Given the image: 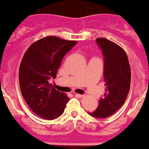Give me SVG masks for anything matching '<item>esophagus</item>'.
I'll return each instance as SVG.
<instances>
[{
    "instance_id": "obj_1",
    "label": "esophagus",
    "mask_w": 149,
    "mask_h": 149,
    "mask_svg": "<svg viewBox=\"0 0 149 149\" xmlns=\"http://www.w3.org/2000/svg\"><path fill=\"white\" fill-rule=\"evenodd\" d=\"M75 97H83L84 95H82V94H79V93H76V94H75Z\"/></svg>"
}]
</instances>
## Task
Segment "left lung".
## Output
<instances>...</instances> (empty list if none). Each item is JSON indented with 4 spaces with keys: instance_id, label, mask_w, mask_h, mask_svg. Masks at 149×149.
I'll list each match as a JSON object with an SVG mask.
<instances>
[{
    "instance_id": "obj_1",
    "label": "left lung",
    "mask_w": 149,
    "mask_h": 149,
    "mask_svg": "<svg viewBox=\"0 0 149 149\" xmlns=\"http://www.w3.org/2000/svg\"><path fill=\"white\" fill-rule=\"evenodd\" d=\"M104 56L105 93L96 111L89 114L95 118H107L124 104L131 85V68L125 51L107 38L96 39Z\"/></svg>"
}]
</instances>
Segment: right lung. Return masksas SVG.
Segmentation results:
<instances>
[{
  "mask_svg": "<svg viewBox=\"0 0 149 149\" xmlns=\"http://www.w3.org/2000/svg\"><path fill=\"white\" fill-rule=\"evenodd\" d=\"M77 41L47 36L26 50L19 68V84L24 99L32 111L44 119H55L64 113L69 97L55 89L49 80L56 73L65 54Z\"/></svg>",
  "mask_w": 149,
  "mask_h": 149,
  "instance_id": "right-lung-1",
  "label": "right lung"
}]
</instances>
